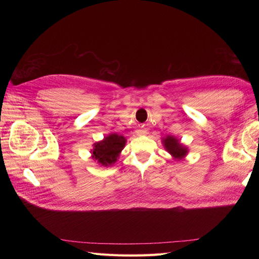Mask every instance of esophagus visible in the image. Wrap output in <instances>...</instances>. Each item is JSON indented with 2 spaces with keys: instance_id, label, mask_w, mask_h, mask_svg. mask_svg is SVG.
<instances>
[{
  "instance_id": "1",
  "label": "esophagus",
  "mask_w": 259,
  "mask_h": 259,
  "mask_svg": "<svg viewBox=\"0 0 259 259\" xmlns=\"http://www.w3.org/2000/svg\"><path fill=\"white\" fill-rule=\"evenodd\" d=\"M136 134H137L138 136H143V135H146V134H147V132H146L145 130H137V131H136Z\"/></svg>"
}]
</instances>
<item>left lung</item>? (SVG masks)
Segmentation results:
<instances>
[{"instance_id":"obj_1","label":"left lung","mask_w":259,"mask_h":259,"mask_svg":"<svg viewBox=\"0 0 259 259\" xmlns=\"http://www.w3.org/2000/svg\"><path fill=\"white\" fill-rule=\"evenodd\" d=\"M162 143L167 152H169L170 155L176 160L184 159L188 153V148L183 144H180L179 140L174 136L167 135L165 138L162 139Z\"/></svg>"}]
</instances>
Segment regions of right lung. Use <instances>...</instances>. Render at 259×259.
<instances>
[{
    "mask_svg": "<svg viewBox=\"0 0 259 259\" xmlns=\"http://www.w3.org/2000/svg\"><path fill=\"white\" fill-rule=\"evenodd\" d=\"M126 144V139L122 135L110 134L101 142L94 144L92 158L103 166H110L119 158L121 151Z\"/></svg>",
    "mask_w": 259,
    "mask_h": 259,
    "instance_id": "add662e5",
    "label": "right lung"
}]
</instances>
